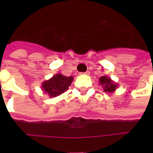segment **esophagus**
I'll use <instances>...</instances> for the list:
<instances>
[{
  "label": "esophagus",
  "mask_w": 153,
  "mask_h": 153,
  "mask_svg": "<svg viewBox=\"0 0 153 153\" xmlns=\"http://www.w3.org/2000/svg\"><path fill=\"white\" fill-rule=\"evenodd\" d=\"M89 73H90V72H89V71H86V72H83L82 74H84V75H89Z\"/></svg>",
  "instance_id": "1"
}]
</instances>
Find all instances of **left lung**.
I'll return each instance as SVG.
<instances>
[{
    "label": "left lung",
    "mask_w": 153,
    "mask_h": 153,
    "mask_svg": "<svg viewBox=\"0 0 153 153\" xmlns=\"http://www.w3.org/2000/svg\"><path fill=\"white\" fill-rule=\"evenodd\" d=\"M99 80H100V85H102L105 92L111 93V92H114L116 90V88H117V84L114 83L113 81L111 79L110 77L103 76Z\"/></svg>",
    "instance_id": "obj_1"
}]
</instances>
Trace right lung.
<instances>
[{"mask_svg": "<svg viewBox=\"0 0 153 153\" xmlns=\"http://www.w3.org/2000/svg\"><path fill=\"white\" fill-rule=\"evenodd\" d=\"M72 81V76H65L61 74H56L49 80L45 81L42 88L45 94H48L51 98L56 97L66 91Z\"/></svg>", "mask_w": 153, "mask_h": 153, "instance_id": "add662e5", "label": "right lung"}]
</instances>
